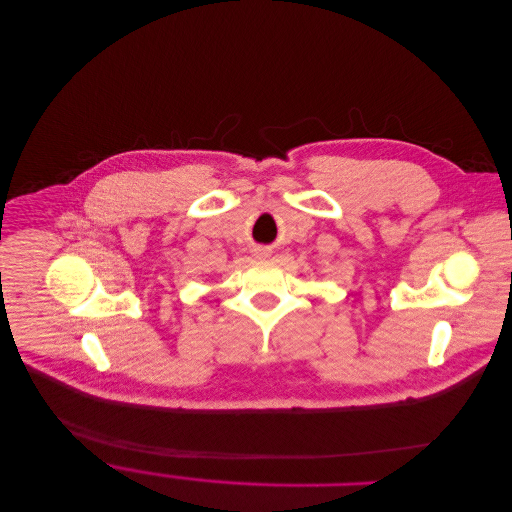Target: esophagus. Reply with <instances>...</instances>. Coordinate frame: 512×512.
I'll return each mask as SVG.
<instances>
[{
    "instance_id": "34e87169",
    "label": "esophagus",
    "mask_w": 512,
    "mask_h": 512,
    "mask_svg": "<svg viewBox=\"0 0 512 512\" xmlns=\"http://www.w3.org/2000/svg\"><path fill=\"white\" fill-rule=\"evenodd\" d=\"M256 256H258V258H264V256H268V250H266V248H258V250H256Z\"/></svg>"
}]
</instances>
